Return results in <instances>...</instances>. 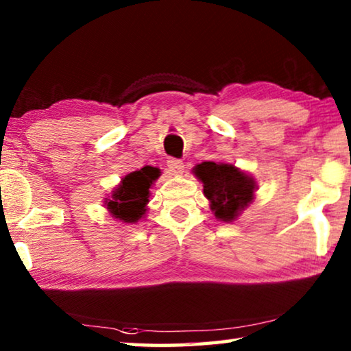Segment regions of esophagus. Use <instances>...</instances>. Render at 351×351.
Listing matches in <instances>:
<instances>
[{
  "mask_svg": "<svg viewBox=\"0 0 351 351\" xmlns=\"http://www.w3.org/2000/svg\"><path fill=\"white\" fill-rule=\"evenodd\" d=\"M167 167H169V171H171L173 175H181L182 170H184V164H182V161H180V159L169 158L167 159Z\"/></svg>",
  "mask_w": 351,
  "mask_h": 351,
  "instance_id": "34e87169",
  "label": "esophagus"
}]
</instances>
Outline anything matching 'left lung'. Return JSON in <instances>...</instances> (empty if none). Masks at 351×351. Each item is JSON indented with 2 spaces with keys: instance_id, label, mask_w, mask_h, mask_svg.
<instances>
[{
  "instance_id": "8db88e82",
  "label": "left lung",
  "mask_w": 351,
  "mask_h": 351,
  "mask_svg": "<svg viewBox=\"0 0 351 351\" xmlns=\"http://www.w3.org/2000/svg\"><path fill=\"white\" fill-rule=\"evenodd\" d=\"M195 175L204 184L206 198L221 221H232L252 201L254 180L234 165L203 162L195 169Z\"/></svg>"
}]
</instances>
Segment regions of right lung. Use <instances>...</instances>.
<instances>
[{
    "label": "right lung",
    "instance_id": "right-lung-1",
    "mask_svg": "<svg viewBox=\"0 0 351 351\" xmlns=\"http://www.w3.org/2000/svg\"><path fill=\"white\" fill-rule=\"evenodd\" d=\"M158 169L144 167L132 171L112 193V199L106 201L110 212L123 223H136L145 213V206L150 197V187L159 176Z\"/></svg>",
    "mask_w": 351,
    "mask_h": 351
}]
</instances>
